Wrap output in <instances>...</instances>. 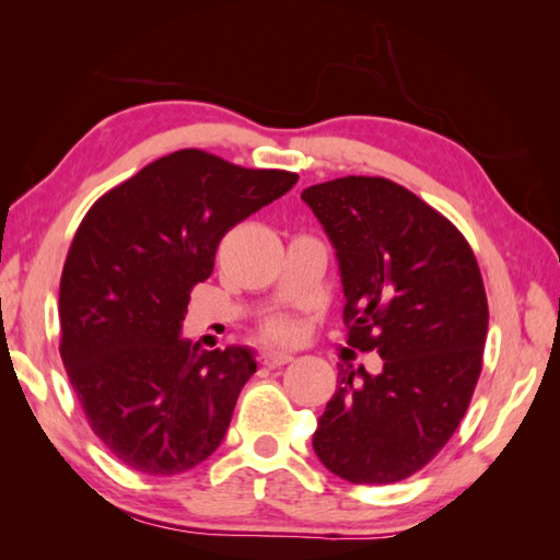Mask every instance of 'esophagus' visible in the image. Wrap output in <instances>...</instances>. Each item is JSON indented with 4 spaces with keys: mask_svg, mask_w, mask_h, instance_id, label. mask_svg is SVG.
<instances>
[{
    "mask_svg": "<svg viewBox=\"0 0 560 560\" xmlns=\"http://www.w3.org/2000/svg\"><path fill=\"white\" fill-rule=\"evenodd\" d=\"M293 359L291 353H283V351H265L261 353V363L269 365V368H279L283 363H289Z\"/></svg>",
    "mask_w": 560,
    "mask_h": 560,
    "instance_id": "esophagus-1",
    "label": "esophagus"
}]
</instances>
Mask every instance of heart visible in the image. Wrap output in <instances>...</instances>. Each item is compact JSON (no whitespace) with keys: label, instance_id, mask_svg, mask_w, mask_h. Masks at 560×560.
Returning a JSON list of instances; mask_svg holds the SVG:
<instances>
[{"label":"heart","instance_id":"b5f03b06","mask_svg":"<svg viewBox=\"0 0 560 560\" xmlns=\"http://www.w3.org/2000/svg\"><path fill=\"white\" fill-rule=\"evenodd\" d=\"M267 335L277 341H287L291 337V325L283 323V319H273L267 325Z\"/></svg>","mask_w":560,"mask_h":560}]
</instances>
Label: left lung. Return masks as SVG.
Masks as SVG:
<instances>
[{
  "label": "left lung",
  "mask_w": 560,
  "mask_h": 560,
  "mask_svg": "<svg viewBox=\"0 0 560 560\" xmlns=\"http://www.w3.org/2000/svg\"><path fill=\"white\" fill-rule=\"evenodd\" d=\"M339 265L347 343L383 371L339 365L317 419L315 455L351 483H395L457 431L481 373L489 303L469 243L445 217L385 177L303 189Z\"/></svg>",
  "instance_id": "left-lung-1"
}]
</instances>
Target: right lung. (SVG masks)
<instances>
[{"label": "right lung", "mask_w": 560, "mask_h": 560, "mask_svg": "<svg viewBox=\"0 0 560 560\" xmlns=\"http://www.w3.org/2000/svg\"><path fill=\"white\" fill-rule=\"evenodd\" d=\"M295 180L183 149L83 217L59 281V353L93 433L129 469L171 477L223 443L257 361L183 337L189 291L211 277L221 237Z\"/></svg>", "instance_id": "obj_1"}]
</instances>
